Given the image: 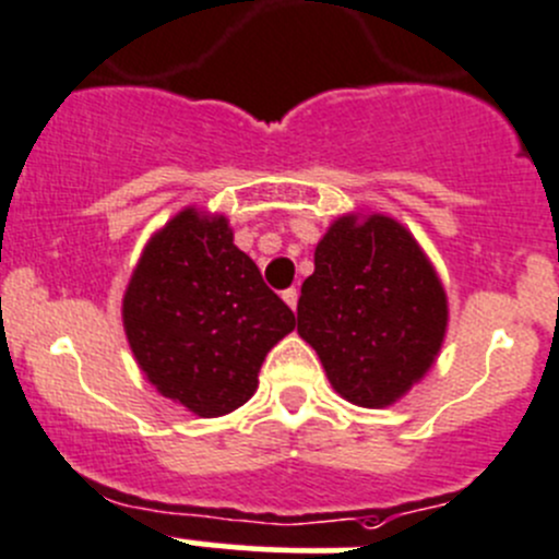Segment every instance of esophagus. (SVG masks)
Masks as SVG:
<instances>
[{"mask_svg":"<svg viewBox=\"0 0 559 559\" xmlns=\"http://www.w3.org/2000/svg\"><path fill=\"white\" fill-rule=\"evenodd\" d=\"M282 298H285L287 307L296 309V304H298V290H296V287H287V290L282 293Z\"/></svg>","mask_w":559,"mask_h":559,"instance_id":"obj_1","label":"esophagus"}]
</instances>
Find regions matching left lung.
<instances>
[{
	"label": "left lung",
	"mask_w": 559,
	"mask_h": 559,
	"mask_svg": "<svg viewBox=\"0 0 559 559\" xmlns=\"http://www.w3.org/2000/svg\"><path fill=\"white\" fill-rule=\"evenodd\" d=\"M296 312L334 391L358 407L405 396L435 364L449 325L438 272L385 214L334 219L314 247Z\"/></svg>",
	"instance_id": "obj_1"
}]
</instances>
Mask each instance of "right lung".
Listing matches in <instances>:
<instances>
[{"label": "right lung", "mask_w": 559, "mask_h": 559, "mask_svg": "<svg viewBox=\"0 0 559 559\" xmlns=\"http://www.w3.org/2000/svg\"><path fill=\"white\" fill-rule=\"evenodd\" d=\"M124 334L148 383L201 418L245 405L266 353L296 329V314L223 214L185 209L148 239L124 301Z\"/></svg>", "instance_id": "add662e5"}]
</instances>
